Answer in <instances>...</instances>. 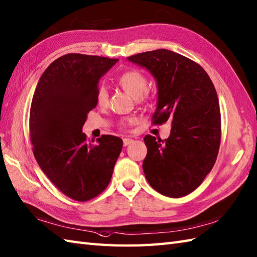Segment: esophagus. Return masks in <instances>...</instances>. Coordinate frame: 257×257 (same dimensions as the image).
Here are the masks:
<instances>
[{
    "label": "esophagus",
    "mask_w": 257,
    "mask_h": 257,
    "mask_svg": "<svg viewBox=\"0 0 257 257\" xmlns=\"http://www.w3.org/2000/svg\"><path fill=\"white\" fill-rule=\"evenodd\" d=\"M134 142V140L133 139H130V138H124L123 139V146L124 147H127V146H129V145H131V143Z\"/></svg>",
    "instance_id": "1"
}]
</instances>
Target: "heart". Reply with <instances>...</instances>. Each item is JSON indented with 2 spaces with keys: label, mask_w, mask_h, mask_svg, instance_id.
I'll return each mask as SVG.
<instances>
[{
  "label": "heart",
  "mask_w": 257,
  "mask_h": 257,
  "mask_svg": "<svg viewBox=\"0 0 257 257\" xmlns=\"http://www.w3.org/2000/svg\"><path fill=\"white\" fill-rule=\"evenodd\" d=\"M118 84L121 86L124 92H127L130 96L135 98L140 97L147 91L148 79L147 76L138 70H129L123 72L118 77ZM108 99V92L106 87L100 86L96 92V100L99 105H105ZM134 119H128L124 124L133 123Z\"/></svg>",
  "instance_id": "heart-1"
}]
</instances>
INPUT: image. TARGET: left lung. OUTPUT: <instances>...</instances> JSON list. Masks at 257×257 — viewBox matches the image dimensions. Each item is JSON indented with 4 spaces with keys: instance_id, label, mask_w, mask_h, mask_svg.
Masks as SVG:
<instances>
[{
    "instance_id": "obj_1",
    "label": "left lung",
    "mask_w": 257,
    "mask_h": 257,
    "mask_svg": "<svg viewBox=\"0 0 257 257\" xmlns=\"http://www.w3.org/2000/svg\"><path fill=\"white\" fill-rule=\"evenodd\" d=\"M127 59L157 80L152 122L172 121L168 139L145 137L148 153L142 168L147 181L164 196H186L202 183L217 160L221 116L216 88L198 63L174 51L158 49Z\"/></svg>"
}]
</instances>
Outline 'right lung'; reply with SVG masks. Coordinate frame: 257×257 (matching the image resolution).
I'll use <instances>...</instances> for the list:
<instances>
[{"label": "right lung", "mask_w": 257, "mask_h": 257, "mask_svg": "<svg viewBox=\"0 0 257 257\" xmlns=\"http://www.w3.org/2000/svg\"><path fill=\"white\" fill-rule=\"evenodd\" d=\"M118 61L68 53L53 61L35 89L29 133L40 169L61 192L87 201L108 186L122 140L103 135L89 142L82 133L87 114L97 105L98 82Z\"/></svg>", "instance_id": "add662e5"}]
</instances>
